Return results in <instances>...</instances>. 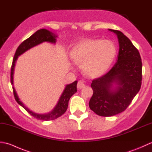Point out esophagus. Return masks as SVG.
Instances as JSON below:
<instances>
[{
  "label": "esophagus",
  "instance_id": "34e87169",
  "mask_svg": "<svg viewBox=\"0 0 152 152\" xmlns=\"http://www.w3.org/2000/svg\"><path fill=\"white\" fill-rule=\"evenodd\" d=\"M77 86H78V88L79 89H82V88L85 86V83L83 80H80L78 82V84H77Z\"/></svg>",
  "mask_w": 152,
  "mask_h": 152
}]
</instances>
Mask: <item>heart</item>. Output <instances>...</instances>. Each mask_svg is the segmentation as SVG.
<instances>
[{
    "label": "heart",
    "mask_w": 152,
    "mask_h": 152,
    "mask_svg": "<svg viewBox=\"0 0 152 152\" xmlns=\"http://www.w3.org/2000/svg\"><path fill=\"white\" fill-rule=\"evenodd\" d=\"M116 56V48L111 41L88 39L75 45L70 51L71 60L82 63L87 75L96 77L107 70Z\"/></svg>",
    "instance_id": "obj_1"
}]
</instances>
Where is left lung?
I'll use <instances>...</instances> for the list:
<instances>
[{
	"label": "left lung",
	"mask_w": 152,
	"mask_h": 152,
	"mask_svg": "<svg viewBox=\"0 0 152 152\" xmlns=\"http://www.w3.org/2000/svg\"><path fill=\"white\" fill-rule=\"evenodd\" d=\"M109 31L118 36V60L107 73L93 80L91 86L93 93L89 102L91 110L104 117L116 115L127 109L139 91L142 76L139 51L121 31Z\"/></svg>",
	"instance_id": "8db88e82"
}]
</instances>
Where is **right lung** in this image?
I'll return each mask as SVG.
<instances>
[{
    "mask_svg": "<svg viewBox=\"0 0 152 152\" xmlns=\"http://www.w3.org/2000/svg\"><path fill=\"white\" fill-rule=\"evenodd\" d=\"M57 36L56 34L51 33L50 31L45 28L42 29H40L37 31L36 33H34L32 36L29 38H27L25 40H24L23 42L19 45L18 48L16 50V51L14 55V57L13 59V62L11 67V72H10V82L12 85H13V74H14V69L15 66V61L17 60L18 56H20L22 53H23L25 51L31 49L38 44H40L41 43L44 42H48L51 43H56V38ZM77 82L78 81H75L73 83H70V84L67 85L66 86L65 89H64L63 94L61 95V97L59 99V101L58 102L56 106L52 111L51 112L48 113V114H37L30 110L29 109L27 108L25 106L23 102L20 101L18 96L16 93L15 88L13 87V92H14V95L15 101L19 105H21L23 108L25 110H26L28 114H30L31 115H33L34 118L37 119H40V120H44V121H50L53 120L58 118L60 116L62 115L64 112L66 111L68 105H69V101L74 93L77 91Z\"/></svg>",
    "mask_w": 152,
    "mask_h": 152,
    "instance_id": "obj_1",
    "label": "right lung"
}]
</instances>
